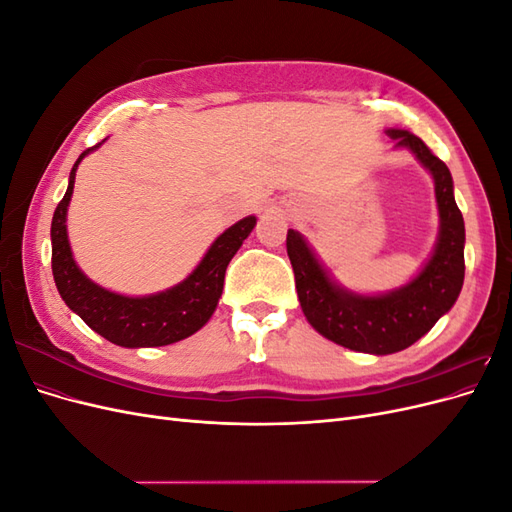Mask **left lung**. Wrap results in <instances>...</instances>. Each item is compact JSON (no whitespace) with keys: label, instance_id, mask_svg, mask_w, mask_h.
I'll list each match as a JSON object with an SVG mask.
<instances>
[{"label":"left lung","instance_id":"left-lung-1","mask_svg":"<svg viewBox=\"0 0 512 512\" xmlns=\"http://www.w3.org/2000/svg\"><path fill=\"white\" fill-rule=\"evenodd\" d=\"M386 134L395 147H408L436 183L440 235L423 271L406 286L367 297L337 286L297 230L290 228L286 237L307 322L331 342L369 354H393L421 339L455 305L466 273V226L453 196L451 170L418 136L406 130H386Z\"/></svg>","mask_w":512,"mask_h":512}]
</instances>
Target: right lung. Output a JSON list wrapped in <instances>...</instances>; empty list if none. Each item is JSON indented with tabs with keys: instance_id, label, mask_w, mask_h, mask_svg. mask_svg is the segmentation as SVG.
Wrapping results in <instances>:
<instances>
[{
	"instance_id": "add662e5",
	"label": "right lung",
	"mask_w": 512,
	"mask_h": 512,
	"mask_svg": "<svg viewBox=\"0 0 512 512\" xmlns=\"http://www.w3.org/2000/svg\"><path fill=\"white\" fill-rule=\"evenodd\" d=\"M98 147L100 143L85 149L79 160L74 162L68 190L53 213L51 267L55 286L72 312L79 314L89 329H94L108 342L123 348L175 344L179 339L203 329L215 312L222 297L228 262L256 226V218L250 215V218H243L224 230L188 280L173 288L149 294V297H123V294L104 290L76 267L66 230V213L74 190L76 166L89 151Z\"/></svg>"
}]
</instances>
